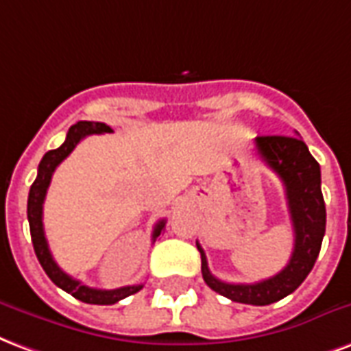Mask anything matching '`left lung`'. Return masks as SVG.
Returning a JSON list of instances; mask_svg holds the SVG:
<instances>
[{
    "label": "left lung",
    "instance_id": "1",
    "mask_svg": "<svg viewBox=\"0 0 351 351\" xmlns=\"http://www.w3.org/2000/svg\"><path fill=\"white\" fill-rule=\"evenodd\" d=\"M254 142L258 155L280 178L286 191L295 237L290 262L275 277L254 284H230L215 277L207 267L200 243H196V247L202 256V277L211 290L235 303L263 306L298 290L314 267L326 234V202L322 194L319 165L301 138L258 136Z\"/></svg>",
    "mask_w": 351,
    "mask_h": 351
}]
</instances>
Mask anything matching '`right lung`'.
Wrapping results in <instances>:
<instances>
[{
    "mask_svg": "<svg viewBox=\"0 0 351 351\" xmlns=\"http://www.w3.org/2000/svg\"><path fill=\"white\" fill-rule=\"evenodd\" d=\"M102 132H112V129L106 123L78 121L76 125H73L69 129L65 142L58 149L48 151L43 157V160L39 162L37 179L33 181L32 189H29V196H27V221H29L33 249H35V254L39 258L43 269L56 286H60L61 290H65L73 298H76L82 303H89V305H114L117 301H121V299L136 293L138 290H142V284L123 286V288H116V290H97V288H89L86 284H82L80 280H74L73 277H69L65 271H61L60 265L52 258V252L48 249V241L45 237V226H43V204H45L46 191H48L50 181H52L53 170L71 155V151L76 145L80 144L82 138L89 136V134H102ZM165 224V219L157 222V226L153 230V241L160 235Z\"/></svg>",
    "mask_w": 351,
    "mask_h": 351,
    "instance_id": "add662e5",
    "label": "right lung"
}]
</instances>
